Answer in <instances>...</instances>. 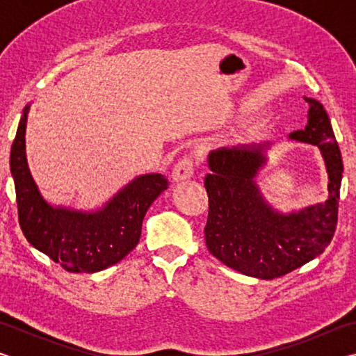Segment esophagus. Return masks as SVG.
<instances>
[{
	"label": "esophagus",
	"instance_id": "esophagus-1",
	"mask_svg": "<svg viewBox=\"0 0 356 356\" xmlns=\"http://www.w3.org/2000/svg\"><path fill=\"white\" fill-rule=\"evenodd\" d=\"M193 172H195V160H193V156H184L172 168L171 177L174 182H180V180L190 179Z\"/></svg>",
	"mask_w": 356,
	"mask_h": 356
}]
</instances>
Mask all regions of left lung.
Here are the masks:
<instances>
[{"label":"left lung","mask_w":356,"mask_h":356,"mask_svg":"<svg viewBox=\"0 0 356 356\" xmlns=\"http://www.w3.org/2000/svg\"><path fill=\"white\" fill-rule=\"evenodd\" d=\"M308 102V124L289 138L321 149L328 172V200L298 212L281 213L264 200L256 177L267 163L270 143L234 146L209 154L206 245L218 261L259 280L293 272L321 256L334 236L342 156L323 105Z\"/></svg>","instance_id":"obj_1"}]
</instances>
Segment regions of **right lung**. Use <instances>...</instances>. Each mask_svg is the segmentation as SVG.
Returning <instances> with one entry per match:
<instances>
[{
    "instance_id": "right-lung-1",
    "label": "right lung",
    "mask_w": 356,
    "mask_h": 356,
    "mask_svg": "<svg viewBox=\"0 0 356 356\" xmlns=\"http://www.w3.org/2000/svg\"><path fill=\"white\" fill-rule=\"evenodd\" d=\"M28 111L29 105L23 110L10 149L19 222L26 240L74 273H95L122 261L140 242L144 215L168 188L166 177L161 174L138 176L104 207L91 212L51 206L40 195L28 166Z\"/></svg>"
}]
</instances>
